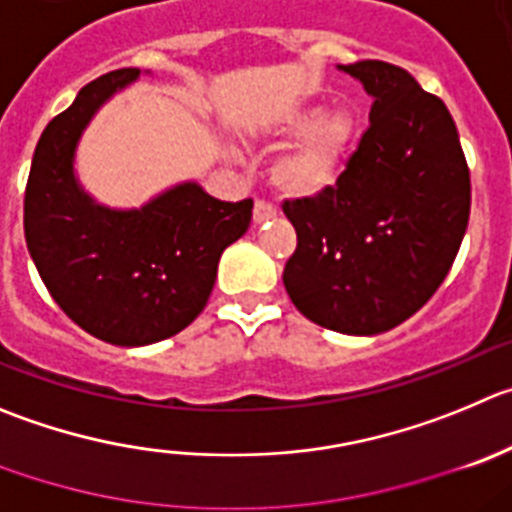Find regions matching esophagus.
I'll return each instance as SVG.
<instances>
[{"label": "esophagus", "mask_w": 512, "mask_h": 512, "mask_svg": "<svg viewBox=\"0 0 512 512\" xmlns=\"http://www.w3.org/2000/svg\"><path fill=\"white\" fill-rule=\"evenodd\" d=\"M252 217H255V224L267 222V219L275 217V207H272L270 202H265V199H257V202H255V214H252Z\"/></svg>", "instance_id": "1"}]
</instances>
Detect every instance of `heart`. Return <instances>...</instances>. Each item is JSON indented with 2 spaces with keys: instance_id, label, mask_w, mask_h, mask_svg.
Returning a JSON list of instances; mask_svg holds the SVG:
<instances>
[{
  "instance_id": "heart-1",
  "label": "heart",
  "mask_w": 512,
  "mask_h": 512,
  "mask_svg": "<svg viewBox=\"0 0 512 512\" xmlns=\"http://www.w3.org/2000/svg\"><path fill=\"white\" fill-rule=\"evenodd\" d=\"M267 131L275 138L300 136L275 164L272 179L290 197H313L336 181L356 136V116L343 105L323 113L315 103H290Z\"/></svg>"
}]
</instances>
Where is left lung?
Wrapping results in <instances>:
<instances>
[{"label": "left lung", "instance_id": "1", "mask_svg": "<svg viewBox=\"0 0 512 512\" xmlns=\"http://www.w3.org/2000/svg\"><path fill=\"white\" fill-rule=\"evenodd\" d=\"M341 70L374 98L371 123L336 184L283 202L298 234L283 283L308 321L374 336L447 278L470 222V169L447 105L412 73L384 60Z\"/></svg>", "mask_w": 512, "mask_h": 512}]
</instances>
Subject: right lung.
Returning a JSON list of instances; mask_svg holds the SVG:
<instances>
[{
  "label": "right lung",
  "instance_id": "add662e5",
  "mask_svg": "<svg viewBox=\"0 0 512 512\" xmlns=\"http://www.w3.org/2000/svg\"><path fill=\"white\" fill-rule=\"evenodd\" d=\"M138 73L100 75L47 123L25 189V240L42 283L70 321L113 346L184 331L207 305L222 252L252 222V199L219 202L197 184L133 212L98 207L80 191L75 143L100 103Z\"/></svg>",
  "mask_w": 512,
  "mask_h": 512
}]
</instances>
